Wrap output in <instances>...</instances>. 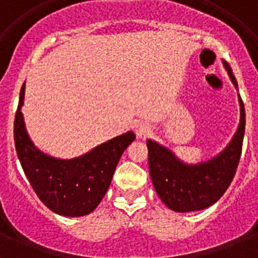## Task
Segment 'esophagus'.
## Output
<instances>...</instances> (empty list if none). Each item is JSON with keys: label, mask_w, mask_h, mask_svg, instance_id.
<instances>
[{"label": "esophagus", "mask_w": 258, "mask_h": 258, "mask_svg": "<svg viewBox=\"0 0 258 258\" xmlns=\"http://www.w3.org/2000/svg\"><path fill=\"white\" fill-rule=\"evenodd\" d=\"M135 133H137V137L139 139H145L146 137H149L150 133H151L149 123H146V121H138L137 125H135Z\"/></svg>", "instance_id": "esophagus-1"}]
</instances>
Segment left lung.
<instances>
[{
  "mask_svg": "<svg viewBox=\"0 0 258 258\" xmlns=\"http://www.w3.org/2000/svg\"><path fill=\"white\" fill-rule=\"evenodd\" d=\"M233 86L237 80L228 62L222 60ZM240 123L237 131L220 154L200 163L180 161L171 150L149 139V167L155 191L172 212L187 213L204 210L224 196L236 174L240 162L245 133L244 103L238 95Z\"/></svg>",
  "mask_w": 258,
  "mask_h": 258,
  "instance_id": "1",
  "label": "left lung"
}]
</instances>
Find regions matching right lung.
<instances>
[{
	"label": "right lung",
	"mask_w": 258,
	"mask_h": 258,
	"mask_svg": "<svg viewBox=\"0 0 258 258\" xmlns=\"http://www.w3.org/2000/svg\"><path fill=\"white\" fill-rule=\"evenodd\" d=\"M24 97L25 83L14 119V143L29 183L42 204L56 214L82 217L92 213L108 190L117 162L135 134L127 131L72 159L50 157L36 147L26 131L21 112Z\"/></svg>",
	"instance_id": "add662e5"
}]
</instances>
